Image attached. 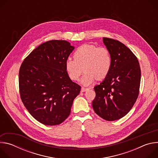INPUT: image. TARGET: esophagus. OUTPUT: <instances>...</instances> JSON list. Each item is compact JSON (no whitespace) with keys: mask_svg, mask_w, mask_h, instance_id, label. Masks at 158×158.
Listing matches in <instances>:
<instances>
[{"mask_svg":"<svg viewBox=\"0 0 158 158\" xmlns=\"http://www.w3.org/2000/svg\"><path fill=\"white\" fill-rule=\"evenodd\" d=\"M87 89H89V88H85V87H82V88H81V92H85V91H87Z\"/></svg>","mask_w":158,"mask_h":158,"instance_id":"esophagus-1","label":"esophagus"}]
</instances>
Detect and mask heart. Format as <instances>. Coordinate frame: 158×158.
I'll list each match as a JSON object with an SVG mask.
<instances>
[{
    "label": "heart",
    "instance_id": "b5f03b06",
    "mask_svg": "<svg viewBox=\"0 0 158 158\" xmlns=\"http://www.w3.org/2000/svg\"><path fill=\"white\" fill-rule=\"evenodd\" d=\"M74 59L65 61V71L69 78L77 81L83 70L85 74L81 82L85 85L91 84L96 79L101 80L109 74L112 59L109 50L93 44H83L74 53Z\"/></svg>",
    "mask_w": 158,
    "mask_h": 158
}]
</instances>
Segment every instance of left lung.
Listing matches in <instances>:
<instances>
[{
	"instance_id": "1",
	"label": "left lung",
	"mask_w": 158,
	"mask_h": 158,
	"mask_svg": "<svg viewBox=\"0 0 158 158\" xmlns=\"http://www.w3.org/2000/svg\"><path fill=\"white\" fill-rule=\"evenodd\" d=\"M103 42L112 64L104 80L94 88L96 97L92 105L98 116L112 121L126 116L136 102L141 74L136 56L124 44L107 37H103Z\"/></svg>"
}]
</instances>
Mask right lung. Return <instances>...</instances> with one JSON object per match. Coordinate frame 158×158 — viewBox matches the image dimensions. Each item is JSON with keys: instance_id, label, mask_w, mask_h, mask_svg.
I'll return each mask as SVG.
<instances>
[{"instance_id": "add662e5", "label": "right lung", "mask_w": 158, "mask_h": 158, "mask_svg": "<svg viewBox=\"0 0 158 158\" xmlns=\"http://www.w3.org/2000/svg\"><path fill=\"white\" fill-rule=\"evenodd\" d=\"M74 49L66 40H49L32 51L20 65L21 100L31 115L44 125L64 121L81 91L65 71V61Z\"/></svg>"}]
</instances>
